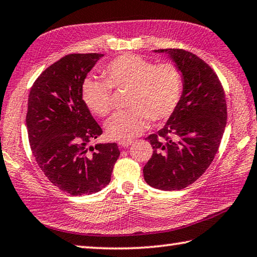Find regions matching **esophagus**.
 <instances>
[{
	"label": "esophagus",
	"mask_w": 257,
	"mask_h": 257,
	"mask_svg": "<svg viewBox=\"0 0 257 257\" xmlns=\"http://www.w3.org/2000/svg\"><path fill=\"white\" fill-rule=\"evenodd\" d=\"M133 143H134L133 141H120L118 144H119L120 148H124V147L130 146V145H132Z\"/></svg>",
	"instance_id": "obj_1"
}]
</instances>
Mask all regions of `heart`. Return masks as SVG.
<instances>
[{"instance_id": "1", "label": "heart", "mask_w": 257, "mask_h": 257, "mask_svg": "<svg viewBox=\"0 0 257 257\" xmlns=\"http://www.w3.org/2000/svg\"><path fill=\"white\" fill-rule=\"evenodd\" d=\"M104 80L86 77L82 99L97 116L112 111V88L129 90L128 111L114 114L105 124L106 135L114 141H130L148 127L149 121L170 119L180 104L183 77L173 63L155 65L139 55L125 54L113 58L102 71Z\"/></svg>"}]
</instances>
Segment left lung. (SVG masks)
<instances>
[{
  "instance_id": "left-lung-1",
  "label": "left lung",
  "mask_w": 257,
  "mask_h": 257,
  "mask_svg": "<svg viewBox=\"0 0 257 257\" xmlns=\"http://www.w3.org/2000/svg\"><path fill=\"white\" fill-rule=\"evenodd\" d=\"M174 60L183 76L180 104L166 124L146 138L153 155L144 179L153 188L184 189L201 176L220 146L227 122L226 95L213 69L183 49H157Z\"/></svg>"
}]
</instances>
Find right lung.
<instances>
[{
  "instance_id": "1",
  "label": "right lung",
  "mask_w": 257,
  "mask_h": 257,
  "mask_svg": "<svg viewBox=\"0 0 257 257\" xmlns=\"http://www.w3.org/2000/svg\"><path fill=\"white\" fill-rule=\"evenodd\" d=\"M103 54H69L30 88L27 129L32 154L47 179L71 195L99 192L120 155L115 143L88 146L102 135L82 99V83Z\"/></svg>"
}]
</instances>
